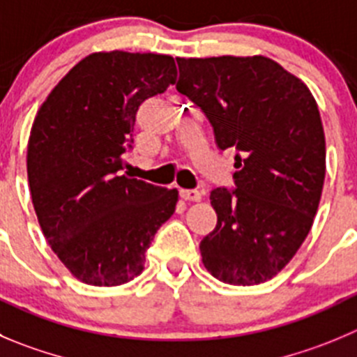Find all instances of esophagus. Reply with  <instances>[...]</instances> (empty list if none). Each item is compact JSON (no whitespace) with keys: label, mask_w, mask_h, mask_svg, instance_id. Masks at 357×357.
I'll use <instances>...</instances> for the list:
<instances>
[{"label":"esophagus","mask_w":357,"mask_h":357,"mask_svg":"<svg viewBox=\"0 0 357 357\" xmlns=\"http://www.w3.org/2000/svg\"><path fill=\"white\" fill-rule=\"evenodd\" d=\"M181 196L185 202H199L202 199V192L198 189H181Z\"/></svg>","instance_id":"esophagus-1"}]
</instances>
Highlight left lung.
Masks as SVG:
<instances>
[{
  "label": "left lung",
  "instance_id": "obj_1",
  "mask_svg": "<svg viewBox=\"0 0 357 357\" xmlns=\"http://www.w3.org/2000/svg\"><path fill=\"white\" fill-rule=\"evenodd\" d=\"M176 91L233 147L235 189L217 188V226L199 243L215 278L254 286L273 278L310 231L326 175L321 114L308 87L264 56L176 57Z\"/></svg>",
  "mask_w": 357,
  "mask_h": 357
}]
</instances>
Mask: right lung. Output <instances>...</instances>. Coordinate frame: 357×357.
I'll list each match as a JSON object with an SVG mask.
<instances>
[{
    "label": "right lung",
    "instance_id": "obj_1",
    "mask_svg": "<svg viewBox=\"0 0 357 357\" xmlns=\"http://www.w3.org/2000/svg\"><path fill=\"white\" fill-rule=\"evenodd\" d=\"M172 56L94 52L40 107L28 142V181L47 242L89 286L144 271L155 231L175 212L176 189L122 175L138 107L175 84Z\"/></svg>",
    "mask_w": 357,
    "mask_h": 357
}]
</instances>
